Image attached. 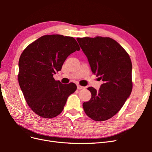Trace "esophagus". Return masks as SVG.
<instances>
[{
  "label": "esophagus",
  "mask_w": 152,
  "mask_h": 152,
  "mask_svg": "<svg viewBox=\"0 0 152 152\" xmlns=\"http://www.w3.org/2000/svg\"><path fill=\"white\" fill-rule=\"evenodd\" d=\"M77 89H79V90L83 89H84V87L82 86H80V85H77Z\"/></svg>",
  "instance_id": "esophagus-1"
}]
</instances>
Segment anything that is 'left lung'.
Segmentation results:
<instances>
[{
    "label": "left lung",
    "mask_w": 152,
    "mask_h": 152,
    "mask_svg": "<svg viewBox=\"0 0 152 152\" xmlns=\"http://www.w3.org/2000/svg\"><path fill=\"white\" fill-rule=\"evenodd\" d=\"M92 72L104 83L99 90L87 88L91 98L83 103L87 116L96 121H107L120 110L132 89V63L126 50L110 37L77 38Z\"/></svg>",
    "instance_id": "left-lung-1"
}]
</instances>
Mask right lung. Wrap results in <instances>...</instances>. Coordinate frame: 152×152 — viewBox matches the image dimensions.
<instances>
[{
    "label": "right lung",
    "mask_w": 152,
    "mask_h": 152,
    "mask_svg": "<svg viewBox=\"0 0 152 152\" xmlns=\"http://www.w3.org/2000/svg\"><path fill=\"white\" fill-rule=\"evenodd\" d=\"M80 47L72 37L54 34L42 36L29 44L19 59L18 79L27 104L39 116L50 118L60 114L67 98L77 89L74 83L55 80L70 54Z\"/></svg>",
    "instance_id": "add662e5"
}]
</instances>
